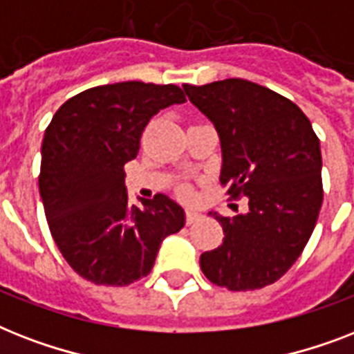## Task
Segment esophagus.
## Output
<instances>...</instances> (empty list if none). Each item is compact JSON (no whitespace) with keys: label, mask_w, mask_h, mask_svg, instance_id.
Segmentation results:
<instances>
[{"label":"esophagus","mask_w":354,"mask_h":354,"mask_svg":"<svg viewBox=\"0 0 354 354\" xmlns=\"http://www.w3.org/2000/svg\"><path fill=\"white\" fill-rule=\"evenodd\" d=\"M200 218H202V215H200L198 211L189 209L187 213H185V222H187V224H193V222L200 221Z\"/></svg>","instance_id":"obj_1"}]
</instances>
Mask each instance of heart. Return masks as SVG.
<instances>
[{"label":"heart","instance_id":"obj_1","mask_svg":"<svg viewBox=\"0 0 354 354\" xmlns=\"http://www.w3.org/2000/svg\"><path fill=\"white\" fill-rule=\"evenodd\" d=\"M183 194H187V196H189V194H191V193H189L187 189H183Z\"/></svg>","mask_w":354,"mask_h":354}]
</instances>
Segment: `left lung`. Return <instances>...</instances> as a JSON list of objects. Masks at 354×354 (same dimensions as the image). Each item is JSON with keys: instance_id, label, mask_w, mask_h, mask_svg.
<instances>
[{"instance_id": "8db88e82", "label": "left lung", "mask_w": 354, "mask_h": 354, "mask_svg": "<svg viewBox=\"0 0 354 354\" xmlns=\"http://www.w3.org/2000/svg\"><path fill=\"white\" fill-rule=\"evenodd\" d=\"M189 101L215 127L221 183L248 211L215 216L221 246L200 255L211 283L227 290L272 285L301 255L324 202L319 139L307 115L279 93L242 79L185 84Z\"/></svg>"}]
</instances>
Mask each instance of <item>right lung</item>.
I'll use <instances>...</instances> for the list:
<instances>
[{
    "instance_id": "add662e5",
    "label": "right lung",
    "mask_w": 354,
    "mask_h": 354,
    "mask_svg": "<svg viewBox=\"0 0 354 354\" xmlns=\"http://www.w3.org/2000/svg\"><path fill=\"white\" fill-rule=\"evenodd\" d=\"M182 102L178 86L130 80L82 91L53 115L38 185L53 239L80 277L108 286L147 277L163 239L185 224L167 194L132 205L124 187L150 118Z\"/></svg>"
}]
</instances>
